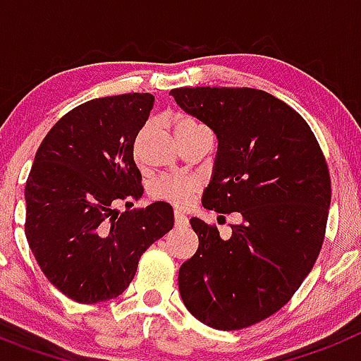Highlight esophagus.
Wrapping results in <instances>:
<instances>
[{"label": "esophagus", "mask_w": 361, "mask_h": 361, "mask_svg": "<svg viewBox=\"0 0 361 361\" xmlns=\"http://www.w3.org/2000/svg\"><path fill=\"white\" fill-rule=\"evenodd\" d=\"M175 224L177 226H186L188 224V216L183 209H175Z\"/></svg>", "instance_id": "esophagus-1"}]
</instances>
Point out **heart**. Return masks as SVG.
I'll list each match as a JSON object with an SVG mask.
<instances>
[{"label": "heart", "instance_id": "heart-1", "mask_svg": "<svg viewBox=\"0 0 361 361\" xmlns=\"http://www.w3.org/2000/svg\"><path fill=\"white\" fill-rule=\"evenodd\" d=\"M171 126L177 135L178 142L186 141L193 133L206 130L202 124L186 114H173L171 116ZM199 190V180L193 177H180V175H162L157 180H153L149 193L153 199L164 200V202L184 206L195 197Z\"/></svg>", "mask_w": 361, "mask_h": 361}]
</instances>
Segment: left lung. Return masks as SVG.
Here are the masks:
<instances>
[{
  "label": "left lung",
  "mask_w": 361,
  "mask_h": 361,
  "mask_svg": "<svg viewBox=\"0 0 361 361\" xmlns=\"http://www.w3.org/2000/svg\"><path fill=\"white\" fill-rule=\"evenodd\" d=\"M216 133L206 209L238 212L228 240L191 219L199 250L178 271V291L195 318L235 331L266 320L298 291L320 255L331 204L324 152L305 119L257 88L197 86L170 92Z\"/></svg>",
  "instance_id": "8db88e82"
}]
</instances>
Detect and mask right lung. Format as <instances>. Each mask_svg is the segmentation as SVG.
<instances>
[{
    "instance_id": "add662e5",
    "label": "right lung",
    "mask_w": 361,
    "mask_h": 361,
    "mask_svg": "<svg viewBox=\"0 0 361 361\" xmlns=\"http://www.w3.org/2000/svg\"><path fill=\"white\" fill-rule=\"evenodd\" d=\"M152 94L92 99L54 124L25 186V235L43 275L79 304L119 296L149 245L173 228V208L153 202L121 213L142 195L133 145Z\"/></svg>"
}]
</instances>
